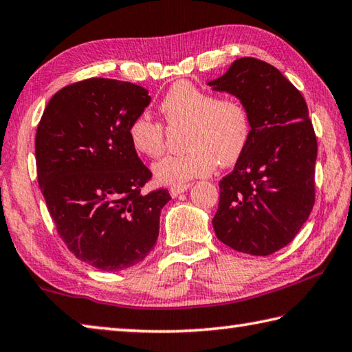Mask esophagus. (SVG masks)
<instances>
[{"instance_id": "34e87169", "label": "esophagus", "mask_w": 352, "mask_h": 352, "mask_svg": "<svg viewBox=\"0 0 352 352\" xmlns=\"http://www.w3.org/2000/svg\"><path fill=\"white\" fill-rule=\"evenodd\" d=\"M190 188V183H183V184H174V186H170L169 192L172 197H177L183 192H186V190Z\"/></svg>"}]
</instances>
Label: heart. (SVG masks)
I'll list each match as a JSON object with an SVG mask.
<instances>
[{
	"label": "heart",
	"mask_w": 352,
	"mask_h": 352,
	"mask_svg": "<svg viewBox=\"0 0 352 352\" xmlns=\"http://www.w3.org/2000/svg\"><path fill=\"white\" fill-rule=\"evenodd\" d=\"M168 126H184L180 154L166 155L154 164L158 182L180 184L209 175L219 162L231 166L245 152L251 137V118L237 98H217L214 94L178 81L160 101ZM129 140L138 154L155 158L164 151V127L149 117H137L129 124Z\"/></svg>",
	"instance_id": "1"
}]
</instances>
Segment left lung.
<instances>
[{"instance_id":"1","label":"left lung","mask_w":352,"mask_h":352,"mask_svg":"<svg viewBox=\"0 0 352 352\" xmlns=\"http://www.w3.org/2000/svg\"><path fill=\"white\" fill-rule=\"evenodd\" d=\"M249 112L251 137L220 180L217 239L239 252L274 254L296 239L316 201L317 137L298 89L267 63L245 56L209 82Z\"/></svg>"}]
</instances>
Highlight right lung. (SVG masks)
I'll use <instances>...</instances> for the list:
<instances>
[{
	"label": "right lung",
	"mask_w": 352,
	"mask_h": 352,
	"mask_svg": "<svg viewBox=\"0 0 352 352\" xmlns=\"http://www.w3.org/2000/svg\"><path fill=\"white\" fill-rule=\"evenodd\" d=\"M151 103L144 87L87 78L63 87L35 135L36 174L56 232L76 258L123 271L155 246L168 189L144 192L152 172L129 140V124Z\"/></svg>",
	"instance_id": "add662e5"
}]
</instances>
